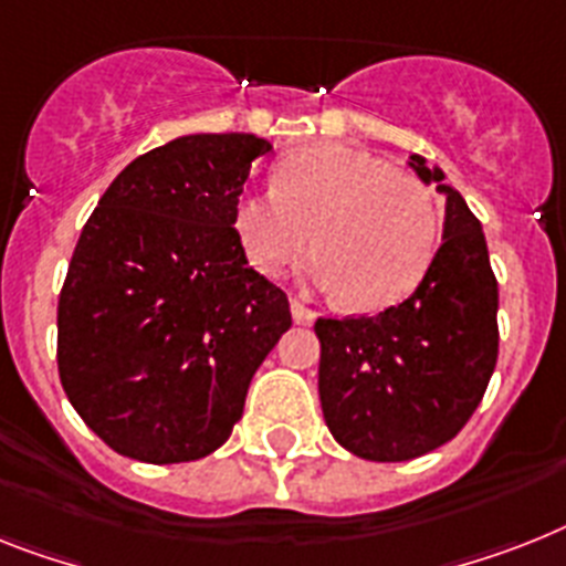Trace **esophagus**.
<instances>
[{"mask_svg": "<svg viewBox=\"0 0 566 566\" xmlns=\"http://www.w3.org/2000/svg\"><path fill=\"white\" fill-rule=\"evenodd\" d=\"M292 317H294V324H312L317 315L301 301V297H292Z\"/></svg>", "mask_w": 566, "mask_h": 566, "instance_id": "1", "label": "esophagus"}]
</instances>
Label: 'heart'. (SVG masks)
Wrapping results in <instances>:
<instances>
[{
    "instance_id": "heart-1",
    "label": "heart",
    "mask_w": 566,
    "mask_h": 566,
    "mask_svg": "<svg viewBox=\"0 0 566 566\" xmlns=\"http://www.w3.org/2000/svg\"><path fill=\"white\" fill-rule=\"evenodd\" d=\"M440 226L428 185L344 144L294 153L274 190H249L233 208V231L256 272H283L312 231V277L358 312L387 310L422 283Z\"/></svg>"
}]
</instances>
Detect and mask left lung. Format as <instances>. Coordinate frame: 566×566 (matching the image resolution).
<instances>
[{
	"label": "left lung",
	"mask_w": 566,
	"mask_h": 566,
	"mask_svg": "<svg viewBox=\"0 0 566 566\" xmlns=\"http://www.w3.org/2000/svg\"><path fill=\"white\" fill-rule=\"evenodd\" d=\"M446 193V233L408 301L378 315L317 317V394L326 428L361 460L405 462L446 446L497 364V280L483 228L440 167L410 156Z\"/></svg>",
	"instance_id": "1"
}]
</instances>
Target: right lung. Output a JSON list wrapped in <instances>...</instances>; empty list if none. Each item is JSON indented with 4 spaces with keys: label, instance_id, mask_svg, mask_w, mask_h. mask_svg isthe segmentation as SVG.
Segmentation results:
<instances>
[{
    "label": "right lung",
    "instance_id": "obj_1",
    "mask_svg": "<svg viewBox=\"0 0 566 566\" xmlns=\"http://www.w3.org/2000/svg\"><path fill=\"white\" fill-rule=\"evenodd\" d=\"M269 149L249 133L181 135L129 161L86 219L57 303V370L112 451L153 465L217 451L292 326L286 292L233 231Z\"/></svg>",
    "mask_w": 566,
    "mask_h": 566
}]
</instances>
